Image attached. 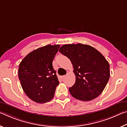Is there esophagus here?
I'll return each mask as SVG.
<instances>
[{
  "mask_svg": "<svg viewBox=\"0 0 127 127\" xmlns=\"http://www.w3.org/2000/svg\"><path fill=\"white\" fill-rule=\"evenodd\" d=\"M65 77V76H61V78L62 79H63V78Z\"/></svg>",
  "mask_w": 127,
  "mask_h": 127,
  "instance_id": "34e87169",
  "label": "esophagus"
}]
</instances>
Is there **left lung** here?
I'll return each mask as SVG.
<instances>
[{
    "mask_svg": "<svg viewBox=\"0 0 127 127\" xmlns=\"http://www.w3.org/2000/svg\"><path fill=\"white\" fill-rule=\"evenodd\" d=\"M59 51L68 57L73 67L76 81L69 93L80 100L89 101L99 96L110 76L105 58L92 46L81 43L64 45Z\"/></svg>",
    "mask_w": 127,
    "mask_h": 127,
    "instance_id": "left-lung-1",
    "label": "left lung"
}]
</instances>
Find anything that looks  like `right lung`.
Wrapping results in <instances>:
<instances>
[{
    "label": "right lung",
    "mask_w": 127,
    "mask_h": 127,
    "mask_svg": "<svg viewBox=\"0 0 127 127\" xmlns=\"http://www.w3.org/2000/svg\"><path fill=\"white\" fill-rule=\"evenodd\" d=\"M59 45H48L38 48L20 63L18 76L23 90L30 99L44 103L53 99L59 82L53 62Z\"/></svg>",
    "instance_id": "1"
}]
</instances>
